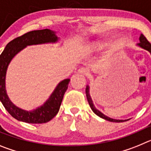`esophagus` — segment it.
Listing matches in <instances>:
<instances>
[{"instance_id": "obj_1", "label": "esophagus", "mask_w": 151, "mask_h": 151, "mask_svg": "<svg viewBox=\"0 0 151 151\" xmlns=\"http://www.w3.org/2000/svg\"><path fill=\"white\" fill-rule=\"evenodd\" d=\"M78 73H81V74L82 75L88 76V75H89V73H90V70L86 67H82L78 69Z\"/></svg>"}]
</instances>
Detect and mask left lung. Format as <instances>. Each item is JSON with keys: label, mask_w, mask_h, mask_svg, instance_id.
<instances>
[{"label": "left lung", "mask_w": 151, "mask_h": 151, "mask_svg": "<svg viewBox=\"0 0 151 151\" xmlns=\"http://www.w3.org/2000/svg\"><path fill=\"white\" fill-rule=\"evenodd\" d=\"M140 47H141L142 48L145 49V50H148L151 54V44L147 41V39L146 38L144 35H141L140 36V43L138 44ZM85 92H86V97H87V99L88 101V104L90 105L91 108V110H93L94 113H95L96 115H97L98 116L101 117V118L104 119L108 121H110V122H124V120H118V119H113L110 118V117H107L104 115V114H103L102 113L99 111V110H97V109L95 108V106H94L93 104V102H92V100L91 98V96L89 94V88H88V86L86 87V89H85Z\"/></svg>", "instance_id": "1"}]
</instances>
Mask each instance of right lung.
<instances>
[{"label": "right lung", "mask_w": 151, "mask_h": 151, "mask_svg": "<svg viewBox=\"0 0 151 151\" xmlns=\"http://www.w3.org/2000/svg\"><path fill=\"white\" fill-rule=\"evenodd\" d=\"M55 32L48 29L31 31L19 36L6 45L0 55V101L10 115L19 121L27 123L41 124L49 122L59 112L63 95L68 88L69 79L60 82L47 101L43 106L33 110L26 111L17 107L9 100L5 89V76L7 66L13 57L27 45L55 42Z\"/></svg>", "instance_id": "obj_1"}]
</instances>
